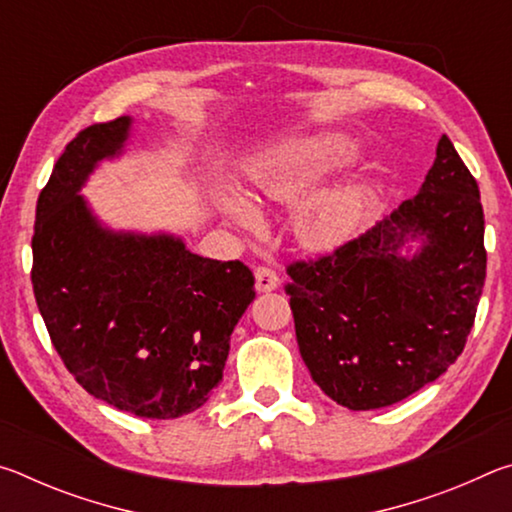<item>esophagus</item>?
<instances>
[{
    "instance_id": "1",
    "label": "esophagus",
    "mask_w": 512,
    "mask_h": 512,
    "mask_svg": "<svg viewBox=\"0 0 512 512\" xmlns=\"http://www.w3.org/2000/svg\"><path fill=\"white\" fill-rule=\"evenodd\" d=\"M255 284H257V291L268 293L280 287V277H277V273L271 271V268L259 266L255 268Z\"/></svg>"
}]
</instances>
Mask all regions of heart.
Listing matches in <instances>:
<instances>
[{
  "mask_svg": "<svg viewBox=\"0 0 512 512\" xmlns=\"http://www.w3.org/2000/svg\"><path fill=\"white\" fill-rule=\"evenodd\" d=\"M357 155V144L343 133H320L298 137L255 155L246 176L250 194L259 203L295 205L293 235L309 250H336L359 235L372 205V185L363 178L315 192L318 185L343 169ZM219 210L244 228H257L259 210L235 187L216 189Z\"/></svg>",
  "mask_w": 512,
  "mask_h": 512,
  "instance_id": "b5f03b06",
  "label": "heart"
}]
</instances>
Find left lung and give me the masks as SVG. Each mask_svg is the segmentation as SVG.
Masks as SVG:
<instances>
[{
    "label": "left lung",
    "mask_w": 512,
    "mask_h": 512,
    "mask_svg": "<svg viewBox=\"0 0 512 512\" xmlns=\"http://www.w3.org/2000/svg\"><path fill=\"white\" fill-rule=\"evenodd\" d=\"M287 273L300 357L336 404L381 409L443 375L465 348L485 280L479 187L449 137L418 194Z\"/></svg>",
    "instance_id": "obj_1"
}]
</instances>
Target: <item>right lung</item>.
Wrapping results in <instances>:
<instances>
[{
  "label": "right lung",
  "mask_w": 512,
  "mask_h": 512,
  "mask_svg": "<svg viewBox=\"0 0 512 512\" xmlns=\"http://www.w3.org/2000/svg\"><path fill=\"white\" fill-rule=\"evenodd\" d=\"M135 119L85 128L40 192L33 228V293L51 343L90 395L140 418L171 420L210 400L230 334L255 300L239 259L192 253L167 230H115L81 189L119 160Z\"/></svg>",
  "instance_id": "obj_1"
}]
</instances>
